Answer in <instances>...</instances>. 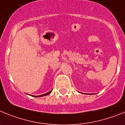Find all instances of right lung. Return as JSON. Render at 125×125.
Listing matches in <instances>:
<instances>
[{
    "label": "right lung",
    "instance_id": "1",
    "mask_svg": "<svg viewBox=\"0 0 125 125\" xmlns=\"http://www.w3.org/2000/svg\"><path fill=\"white\" fill-rule=\"evenodd\" d=\"M51 92H52V91H50V92H48V93H45V94H43V95H40V96H45V95H49V94H50V93H51Z\"/></svg>",
    "mask_w": 125,
    "mask_h": 125
}]
</instances>
